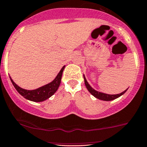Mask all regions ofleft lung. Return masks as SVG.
Here are the masks:
<instances>
[{
  "mask_svg": "<svg viewBox=\"0 0 147 147\" xmlns=\"http://www.w3.org/2000/svg\"><path fill=\"white\" fill-rule=\"evenodd\" d=\"M84 82H85V85H86V88L88 89V91H89V92L91 93V94H92L94 97H96V98H98V99L103 100V101H112V100L116 99V98H119V96H122L123 94H124V93L126 92L128 89L127 88V89H126L125 91H123V92L120 93V94H104V93L99 92V91H96L95 89H94V88H93L92 87H91V86L88 84V81H86V78H85L84 75Z\"/></svg>",
  "mask_w": 147,
  "mask_h": 147,
  "instance_id": "1",
  "label": "left lung"
}]
</instances>
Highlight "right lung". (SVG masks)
<instances>
[{
  "label": "right lung",
  "mask_w": 147,
  "mask_h": 147,
  "mask_svg": "<svg viewBox=\"0 0 147 147\" xmlns=\"http://www.w3.org/2000/svg\"><path fill=\"white\" fill-rule=\"evenodd\" d=\"M64 68L65 66H63L53 81H52L51 82L46 84V85L43 86L34 90H26L21 88L16 84H15V82L13 81L11 76H10V78H11V82H12L13 85L14 86L16 91L25 98L30 100V101H35V102H41V101H43L50 98L57 91L59 86H60L62 74H63Z\"/></svg>",
  "instance_id": "1"
}]
</instances>
